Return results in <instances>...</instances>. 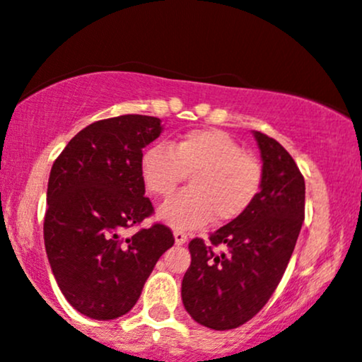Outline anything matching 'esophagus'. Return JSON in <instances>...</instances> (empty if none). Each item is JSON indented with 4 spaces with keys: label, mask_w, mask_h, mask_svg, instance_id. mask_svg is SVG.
Returning a JSON list of instances; mask_svg holds the SVG:
<instances>
[{
    "label": "esophagus",
    "mask_w": 362,
    "mask_h": 362,
    "mask_svg": "<svg viewBox=\"0 0 362 362\" xmlns=\"http://www.w3.org/2000/svg\"><path fill=\"white\" fill-rule=\"evenodd\" d=\"M173 238H175L177 245H184L187 242V233H184V231L175 230V231H173Z\"/></svg>",
    "instance_id": "esophagus-1"
}]
</instances>
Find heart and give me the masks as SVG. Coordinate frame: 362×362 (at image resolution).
Here are the masks:
<instances>
[{"label":"heart","instance_id":"obj_1","mask_svg":"<svg viewBox=\"0 0 362 362\" xmlns=\"http://www.w3.org/2000/svg\"><path fill=\"white\" fill-rule=\"evenodd\" d=\"M144 189L168 199L187 173L192 175L189 192L177 195L160 209V219L177 230H194L213 221H231L255 201L262 185L257 158L226 132L195 129L185 132L172 146L155 144L139 160Z\"/></svg>","mask_w":362,"mask_h":362}]
</instances>
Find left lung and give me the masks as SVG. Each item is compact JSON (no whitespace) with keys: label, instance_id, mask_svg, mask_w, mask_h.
Instances as JSON below:
<instances>
[{"label":"left lung","instance_id":"8db88e82","mask_svg":"<svg viewBox=\"0 0 362 362\" xmlns=\"http://www.w3.org/2000/svg\"><path fill=\"white\" fill-rule=\"evenodd\" d=\"M262 156V185L250 207L209 236L194 238L182 281V301L195 322L231 330L255 317L288 267L305 219V178L276 139L253 131ZM223 244L226 252H214Z\"/></svg>","mask_w":362,"mask_h":362}]
</instances>
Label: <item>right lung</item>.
Listing matches in <instances>:
<instances>
[{
    "label": "right lung",
    "mask_w": 362,
    "mask_h": 362,
    "mask_svg": "<svg viewBox=\"0 0 362 362\" xmlns=\"http://www.w3.org/2000/svg\"><path fill=\"white\" fill-rule=\"evenodd\" d=\"M161 131V120L149 115L98 120L66 144L51 168L45 252L61 293L88 318L126 315L175 242L160 223L122 236L124 228L153 214L139 160Z\"/></svg>",
    "instance_id": "add662e5"
}]
</instances>
